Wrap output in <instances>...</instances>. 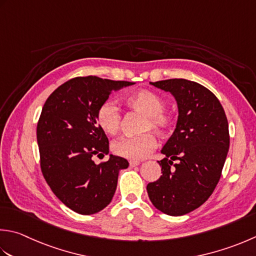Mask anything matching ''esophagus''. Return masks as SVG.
<instances>
[{
  "label": "esophagus",
  "mask_w": 256,
  "mask_h": 256,
  "mask_svg": "<svg viewBox=\"0 0 256 256\" xmlns=\"http://www.w3.org/2000/svg\"><path fill=\"white\" fill-rule=\"evenodd\" d=\"M141 164V162L140 161H130V166L131 168H134V166H138V165Z\"/></svg>",
  "instance_id": "34e87169"
}]
</instances>
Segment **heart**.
Segmentation results:
<instances>
[{
    "label": "heart",
    "mask_w": 256,
    "mask_h": 256,
    "mask_svg": "<svg viewBox=\"0 0 256 256\" xmlns=\"http://www.w3.org/2000/svg\"><path fill=\"white\" fill-rule=\"evenodd\" d=\"M125 103L133 111L144 115L136 136L122 138L112 145V151L118 156L140 161L148 156L156 148L154 134L146 132L152 130L161 136L168 135L175 125V115L165 110V100L161 95L150 90H138L125 98ZM98 128L110 135L116 134L121 128V113L113 102L106 101L100 105L95 114Z\"/></svg>",
    "instance_id": "heart-1"
}]
</instances>
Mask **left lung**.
<instances>
[{
  "mask_svg": "<svg viewBox=\"0 0 256 256\" xmlns=\"http://www.w3.org/2000/svg\"><path fill=\"white\" fill-rule=\"evenodd\" d=\"M151 84L173 94L178 118L161 151L162 175L146 190L158 211L180 216L201 206L216 188L230 146L228 123L218 98L203 85L184 78Z\"/></svg>",
  "mask_w": 256,
  "mask_h": 256,
  "instance_id": "left-lung-1",
  "label": "left lung"
}]
</instances>
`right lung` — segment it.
Instances as JSON below:
<instances>
[{
  "instance_id": "1",
  "label": "right lung",
  "mask_w": 256,
  "mask_h": 256,
  "mask_svg": "<svg viewBox=\"0 0 256 256\" xmlns=\"http://www.w3.org/2000/svg\"><path fill=\"white\" fill-rule=\"evenodd\" d=\"M133 84L78 76L60 85L45 101L36 128L41 171L60 201L78 214H94L108 206L118 171L128 166L126 160L114 155L94 163V155L108 154V140L95 114L113 90Z\"/></svg>"
}]
</instances>
